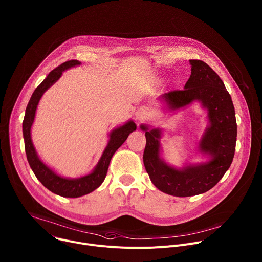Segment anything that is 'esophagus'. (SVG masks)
<instances>
[{"label":"esophagus","instance_id":"1","mask_svg":"<svg viewBox=\"0 0 262 262\" xmlns=\"http://www.w3.org/2000/svg\"><path fill=\"white\" fill-rule=\"evenodd\" d=\"M149 114H150V111H149V109H148L147 107H140V108L136 111L135 116H136V119H138L139 121H141V120L146 119V118L149 116Z\"/></svg>","mask_w":262,"mask_h":262}]
</instances>
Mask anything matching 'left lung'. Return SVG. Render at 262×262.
<instances>
[{
    "instance_id": "obj_1",
    "label": "left lung",
    "mask_w": 262,
    "mask_h": 262,
    "mask_svg": "<svg viewBox=\"0 0 262 262\" xmlns=\"http://www.w3.org/2000/svg\"><path fill=\"white\" fill-rule=\"evenodd\" d=\"M191 75L184 90L171 91L162 95L171 110L183 108L194 101L202 103L208 110L209 126L199 145L200 151L207 153L211 159L198 165L175 168L160 158L161 130H145L146 147L143 154L145 168L151 182L162 192L185 198L207 192L213 188L229 168L235 150L236 120L230 95L223 81L213 69L203 60L190 59Z\"/></svg>"
}]
</instances>
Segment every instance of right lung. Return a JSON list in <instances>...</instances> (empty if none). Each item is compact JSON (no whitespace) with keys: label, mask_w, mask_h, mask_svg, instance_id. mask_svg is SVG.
<instances>
[{"label":"right lung","mask_w":262,"mask_h":262,"mask_svg":"<svg viewBox=\"0 0 262 262\" xmlns=\"http://www.w3.org/2000/svg\"><path fill=\"white\" fill-rule=\"evenodd\" d=\"M80 63L81 62L76 59L68 60L58 66L57 68H55L54 70H52L48 74V76L42 81V83L33 93L30 102L27 106L26 115L23 122L26 154L35 176L47 189L63 198H79L85 194H89L95 189H97L106 178L108 167L113 154L125 142L128 135L137 128L136 123L133 120H130L122 126H119L112 130L110 134L109 143L106 149L104 150L99 163L91 173L84 177L77 179L63 178L61 176H58L56 172H54V170H52L50 167H48L45 163L41 161L31 138V127L35 119L39 101L49 87L60 78L63 71L72 67L79 66Z\"/></svg>","instance_id":"1"}]
</instances>
